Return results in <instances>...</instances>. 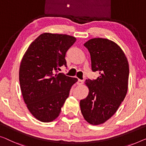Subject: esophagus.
Here are the masks:
<instances>
[{
  "label": "esophagus",
  "mask_w": 146,
  "mask_h": 146,
  "mask_svg": "<svg viewBox=\"0 0 146 146\" xmlns=\"http://www.w3.org/2000/svg\"><path fill=\"white\" fill-rule=\"evenodd\" d=\"M83 82H84L83 80L79 79V80H78V81H77V84H78V85H82V84H83Z\"/></svg>",
  "instance_id": "1"
}]
</instances>
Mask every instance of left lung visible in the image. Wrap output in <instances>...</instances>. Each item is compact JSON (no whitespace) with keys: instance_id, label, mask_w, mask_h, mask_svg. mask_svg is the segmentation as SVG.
Masks as SVG:
<instances>
[{"instance_id":"1","label":"left lung","mask_w":146,"mask_h":146,"mask_svg":"<svg viewBox=\"0 0 146 146\" xmlns=\"http://www.w3.org/2000/svg\"><path fill=\"white\" fill-rule=\"evenodd\" d=\"M90 54L93 71L100 76L86 79V98L80 101L84 119L90 125H101L110 119L124 100L128 90L129 66L119 46L107 38H94L84 44Z\"/></svg>"}]
</instances>
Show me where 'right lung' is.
Here are the masks:
<instances>
[{
    "instance_id": "right-lung-1",
    "label": "right lung",
    "mask_w": 146,
    "mask_h": 146,
    "mask_svg": "<svg viewBox=\"0 0 146 146\" xmlns=\"http://www.w3.org/2000/svg\"><path fill=\"white\" fill-rule=\"evenodd\" d=\"M76 41L67 35L44 33L29 45L21 61V94L33 116L44 123L59 116L76 78L58 73L67 66L66 52Z\"/></svg>"
}]
</instances>
